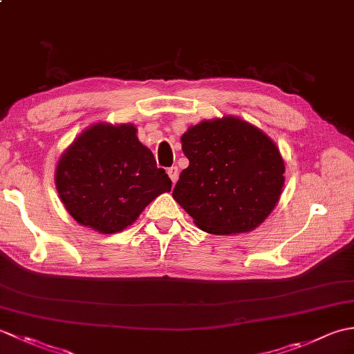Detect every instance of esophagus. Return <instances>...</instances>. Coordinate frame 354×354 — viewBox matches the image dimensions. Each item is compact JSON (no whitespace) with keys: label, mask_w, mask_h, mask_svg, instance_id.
I'll use <instances>...</instances> for the list:
<instances>
[{"label":"esophagus","mask_w":354,"mask_h":354,"mask_svg":"<svg viewBox=\"0 0 354 354\" xmlns=\"http://www.w3.org/2000/svg\"><path fill=\"white\" fill-rule=\"evenodd\" d=\"M167 175L170 176L171 183H173V184H176V181H178V176H179V170H178L176 165H171V167H169V169H167Z\"/></svg>","instance_id":"obj_1"}]
</instances>
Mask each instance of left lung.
<instances>
[{
	"instance_id": "8db88e82",
	"label": "left lung",
	"mask_w": 354,
	"mask_h": 354,
	"mask_svg": "<svg viewBox=\"0 0 354 354\" xmlns=\"http://www.w3.org/2000/svg\"><path fill=\"white\" fill-rule=\"evenodd\" d=\"M189 167L173 199L202 231L236 234L266 219L280 199L284 162L274 141L234 117L192 126L183 135Z\"/></svg>"
}]
</instances>
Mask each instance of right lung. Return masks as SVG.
<instances>
[{"label": "right lung", "mask_w": 354, "mask_h": 354, "mask_svg": "<svg viewBox=\"0 0 354 354\" xmlns=\"http://www.w3.org/2000/svg\"><path fill=\"white\" fill-rule=\"evenodd\" d=\"M64 205L80 225L103 234L123 231L161 193L171 190L164 169L132 124H95L66 149L56 170Z\"/></svg>", "instance_id": "add662e5"}]
</instances>
